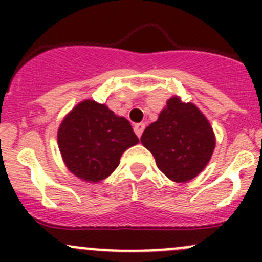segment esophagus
Wrapping results in <instances>:
<instances>
[{
    "mask_svg": "<svg viewBox=\"0 0 262 262\" xmlns=\"http://www.w3.org/2000/svg\"><path fill=\"white\" fill-rule=\"evenodd\" d=\"M144 128H146V124L144 123H138V124H134V132H136V134L139 137L142 136V133H143Z\"/></svg>",
    "mask_w": 262,
    "mask_h": 262,
    "instance_id": "1",
    "label": "esophagus"
}]
</instances>
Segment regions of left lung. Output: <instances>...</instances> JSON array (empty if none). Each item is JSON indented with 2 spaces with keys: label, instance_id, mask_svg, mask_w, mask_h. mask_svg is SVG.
<instances>
[{
  "label": "left lung",
  "instance_id": "1",
  "mask_svg": "<svg viewBox=\"0 0 262 262\" xmlns=\"http://www.w3.org/2000/svg\"><path fill=\"white\" fill-rule=\"evenodd\" d=\"M141 142L157 167L175 182L196 178L209 163L215 136L207 116L192 102L179 96L166 101L158 119L144 129Z\"/></svg>",
  "mask_w": 262,
  "mask_h": 262
}]
</instances>
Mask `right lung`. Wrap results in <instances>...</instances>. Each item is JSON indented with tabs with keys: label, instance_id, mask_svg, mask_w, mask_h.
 Returning <instances> with one entry per match:
<instances>
[{
	"label": "right lung",
	"instance_id": "right-lung-1",
	"mask_svg": "<svg viewBox=\"0 0 262 262\" xmlns=\"http://www.w3.org/2000/svg\"><path fill=\"white\" fill-rule=\"evenodd\" d=\"M57 138L70 172L82 181L95 184L112 175L121 155L139 143L124 116L90 99L78 102L64 116Z\"/></svg>",
	"mask_w": 262,
	"mask_h": 262
}]
</instances>
